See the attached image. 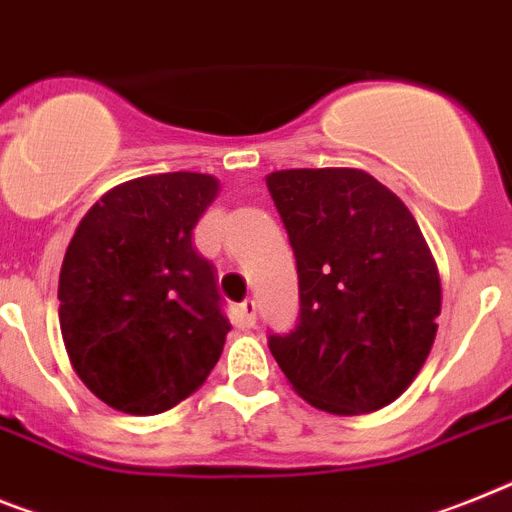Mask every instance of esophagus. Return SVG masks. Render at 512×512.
I'll list each match as a JSON object with an SVG mask.
<instances>
[{"instance_id": "1", "label": "esophagus", "mask_w": 512, "mask_h": 512, "mask_svg": "<svg viewBox=\"0 0 512 512\" xmlns=\"http://www.w3.org/2000/svg\"><path fill=\"white\" fill-rule=\"evenodd\" d=\"M240 318L246 323L248 329L256 326V303L253 300H246V303H240Z\"/></svg>"}]
</instances>
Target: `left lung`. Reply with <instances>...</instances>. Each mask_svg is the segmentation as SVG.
Here are the masks:
<instances>
[{"label": "left lung", "mask_w": 512, "mask_h": 512, "mask_svg": "<svg viewBox=\"0 0 512 512\" xmlns=\"http://www.w3.org/2000/svg\"><path fill=\"white\" fill-rule=\"evenodd\" d=\"M295 248L300 323L269 349L300 399L339 417L378 412L427 362L443 305L414 214L360 168L266 176Z\"/></svg>", "instance_id": "1"}]
</instances>
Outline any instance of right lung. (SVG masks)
<instances>
[{
  "label": "right lung",
  "instance_id": "obj_1",
  "mask_svg": "<svg viewBox=\"0 0 512 512\" xmlns=\"http://www.w3.org/2000/svg\"><path fill=\"white\" fill-rule=\"evenodd\" d=\"M220 194L209 173L131 178L69 240L59 326L74 373L116 412L163 414L202 388L233 329L191 230Z\"/></svg>",
  "mask_w": 512,
  "mask_h": 512
}]
</instances>
